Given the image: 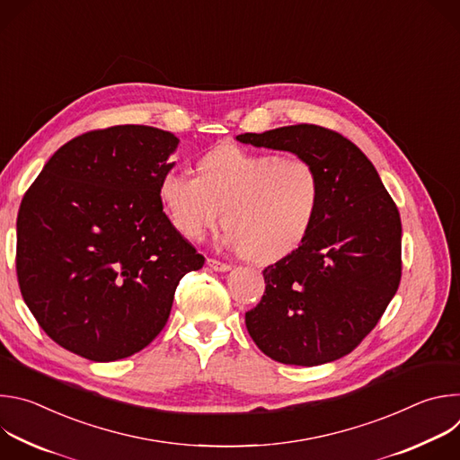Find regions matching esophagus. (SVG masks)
Segmentation results:
<instances>
[{"mask_svg":"<svg viewBox=\"0 0 460 460\" xmlns=\"http://www.w3.org/2000/svg\"><path fill=\"white\" fill-rule=\"evenodd\" d=\"M208 266L213 271H218V273H226V271L231 270V266L226 264V261H220V260H215V258H208Z\"/></svg>","mask_w":460,"mask_h":460,"instance_id":"1","label":"esophagus"}]
</instances>
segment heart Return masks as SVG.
I'll return each mask as SVG.
<instances>
[{
  "mask_svg": "<svg viewBox=\"0 0 460 460\" xmlns=\"http://www.w3.org/2000/svg\"><path fill=\"white\" fill-rule=\"evenodd\" d=\"M167 220L190 242L202 240L224 209L220 243L271 264L307 236L320 206V178L298 156L279 158L240 146H218L196 164V176L167 171L158 181Z\"/></svg>",
  "mask_w": 460,
  "mask_h": 460,
  "instance_id": "heart-1",
  "label": "heart"
}]
</instances>
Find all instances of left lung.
I'll return each instance as SVG.
<instances>
[{
	"label": "left lung",
	"mask_w": 460,
	"mask_h": 460,
	"mask_svg": "<svg viewBox=\"0 0 460 460\" xmlns=\"http://www.w3.org/2000/svg\"><path fill=\"white\" fill-rule=\"evenodd\" d=\"M236 140L289 151L320 178L311 231L264 270L266 293L245 313L247 332L282 364L339 360L364 341L399 289V209L367 156L335 130L300 123Z\"/></svg>",
	"instance_id": "obj_1"
}]
</instances>
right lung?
I'll return each mask as SVG.
<instances>
[{
    "label": "right lung",
    "instance_id": "1",
    "mask_svg": "<svg viewBox=\"0 0 460 460\" xmlns=\"http://www.w3.org/2000/svg\"><path fill=\"white\" fill-rule=\"evenodd\" d=\"M178 142L149 125L91 130L59 147L25 192L18 282L61 348L94 362L142 351L167 323L178 282L202 270L158 196Z\"/></svg>",
    "mask_w": 460,
    "mask_h": 460
}]
</instances>
